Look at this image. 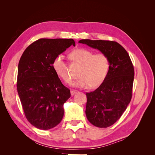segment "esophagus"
Instances as JSON below:
<instances>
[{
    "label": "esophagus",
    "instance_id": "esophagus-1",
    "mask_svg": "<svg viewBox=\"0 0 155 155\" xmlns=\"http://www.w3.org/2000/svg\"><path fill=\"white\" fill-rule=\"evenodd\" d=\"M70 93H71V95L72 96H74L76 94L78 93V91H74V90H72L71 91H70Z\"/></svg>",
    "mask_w": 155,
    "mask_h": 155
}]
</instances>
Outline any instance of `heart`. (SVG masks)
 Masks as SVG:
<instances>
[{
	"instance_id": "heart-1",
	"label": "heart",
	"mask_w": 155,
	"mask_h": 155,
	"mask_svg": "<svg viewBox=\"0 0 155 155\" xmlns=\"http://www.w3.org/2000/svg\"><path fill=\"white\" fill-rule=\"evenodd\" d=\"M70 57L73 61L82 64L79 73L80 78L72 83L73 86L96 88L104 82L110 68L109 60L105 54H94L90 50L79 48L72 50ZM52 67L56 75L63 81L68 83L72 81L68 65L63 55H58L54 58Z\"/></svg>"
}]
</instances>
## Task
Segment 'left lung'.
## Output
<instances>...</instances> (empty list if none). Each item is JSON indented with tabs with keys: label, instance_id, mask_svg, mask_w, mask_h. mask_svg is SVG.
<instances>
[{
	"label": "left lung",
	"instance_id": "left-lung-1",
	"mask_svg": "<svg viewBox=\"0 0 155 155\" xmlns=\"http://www.w3.org/2000/svg\"><path fill=\"white\" fill-rule=\"evenodd\" d=\"M79 43L99 50L109 60V71L104 82L86 94L88 120L97 127L106 128L120 118L131 100L133 64L127 51L116 41L81 39Z\"/></svg>",
	"mask_w": 155,
	"mask_h": 155
}]
</instances>
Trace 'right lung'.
Segmentation results:
<instances>
[{
  "label": "right lung",
  "instance_id": "add662e5",
  "mask_svg": "<svg viewBox=\"0 0 155 155\" xmlns=\"http://www.w3.org/2000/svg\"><path fill=\"white\" fill-rule=\"evenodd\" d=\"M71 45L75 46L72 39H39L28 46L19 60L18 94L26 119L37 129H52L63 119L70 92L56 75L52 62Z\"/></svg>",
  "mask_w": 155,
  "mask_h": 155
}]
</instances>
